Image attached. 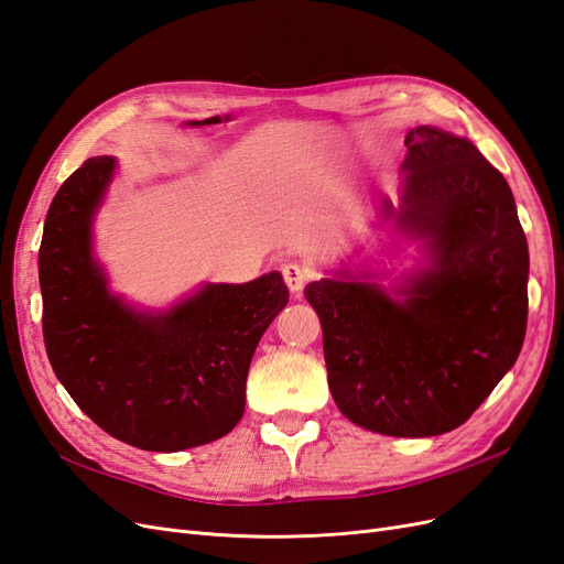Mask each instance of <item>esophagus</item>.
Segmentation results:
<instances>
[{"label":"esophagus","mask_w":564,"mask_h":564,"mask_svg":"<svg viewBox=\"0 0 564 564\" xmlns=\"http://www.w3.org/2000/svg\"><path fill=\"white\" fill-rule=\"evenodd\" d=\"M282 275H284V282L289 286V292L299 294V292H303V286L308 284L311 270L305 268V265H301V263H296V261H289V263L282 265Z\"/></svg>","instance_id":"obj_1"}]
</instances>
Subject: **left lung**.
I'll use <instances>...</instances> for the list:
<instances>
[{"label":"left lung","mask_w":564,"mask_h":564,"mask_svg":"<svg viewBox=\"0 0 564 564\" xmlns=\"http://www.w3.org/2000/svg\"><path fill=\"white\" fill-rule=\"evenodd\" d=\"M404 145L400 199L377 195V218L419 245V265L390 286L346 265L305 299L340 414L371 433L433 437L466 423L516 365L529 251L506 178L468 139L416 127Z\"/></svg>","instance_id":"obj_1"}]
</instances>
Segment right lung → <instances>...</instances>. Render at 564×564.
<instances>
[{"instance_id":"add662e5","label":"right lung","mask_w":564,"mask_h":564,"mask_svg":"<svg viewBox=\"0 0 564 564\" xmlns=\"http://www.w3.org/2000/svg\"><path fill=\"white\" fill-rule=\"evenodd\" d=\"M115 169L110 155L87 160L48 207L40 247L48 362L82 412L127 445H207L242 419L253 350L289 289L272 270L245 284L204 282L160 311L127 303L94 253Z\"/></svg>"}]
</instances>
